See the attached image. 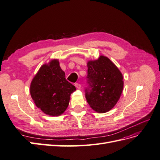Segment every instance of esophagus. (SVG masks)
I'll return each instance as SVG.
<instances>
[{"label":"esophagus","mask_w":160,"mask_h":160,"mask_svg":"<svg viewBox=\"0 0 160 160\" xmlns=\"http://www.w3.org/2000/svg\"><path fill=\"white\" fill-rule=\"evenodd\" d=\"M75 86L78 89H80L81 88V84H80L79 83H76Z\"/></svg>","instance_id":"1"}]
</instances>
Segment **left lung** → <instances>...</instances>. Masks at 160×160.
Segmentation results:
<instances>
[{"label":"left lung","instance_id":"left-lung-1","mask_svg":"<svg viewBox=\"0 0 160 160\" xmlns=\"http://www.w3.org/2000/svg\"><path fill=\"white\" fill-rule=\"evenodd\" d=\"M87 87L85 97L95 112H107L116 105L123 89V78L110 59L100 56L87 62Z\"/></svg>","mask_w":160,"mask_h":160}]
</instances>
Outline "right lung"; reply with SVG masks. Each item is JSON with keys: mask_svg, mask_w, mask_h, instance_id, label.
Here are the masks:
<instances>
[{"mask_svg": "<svg viewBox=\"0 0 160 160\" xmlns=\"http://www.w3.org/2000/svg\"><path fill=\"white\" fill-rule=\"evenodd\" d=\"M76 87L66 80L57 59L44 64L31 82L30 92L36 106L50 116H59L68 108Z\"/></svg>", "mask_w": 160, "mask_h": 160, "instance_id": "add662e5", "label": "right lung"}]
</instances>
